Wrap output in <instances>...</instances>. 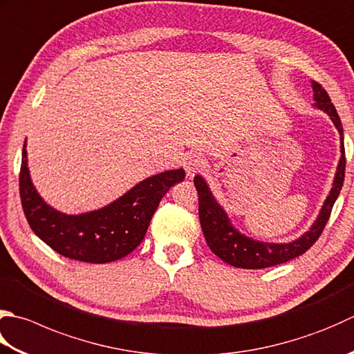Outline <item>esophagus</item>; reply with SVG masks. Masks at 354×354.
Returning <instances> with one entry per match:
<instances>
[{"label": "esophagus", "instance_id": "obj_1", "mask_svg": "<svg viewBox=\"0 0 354 354\" xmlns=\"http://www.w3.org/2000/svg\"><path fill=\"white\" fill-rule=\"evenodd\" d=\"M204 165H205V159L201 153H190L185 156L184 167H185V171L189 176H193L195 173L203 170Z\"/></svg>", "mask_w": 354, "mask_h": 354}]
</instances>
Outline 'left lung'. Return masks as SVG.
Wrapping results in <instances>:
<instances>
[{
    "label": "left lung",
    "instance_id": "8db88e82",
    "mask_svg": "<svg viewBox=\"0 0 354 354\" xmlns=\"http://www.w3.org/2000/svg\"><path fill=\"white\" fill-rule=\"evenodd\" d=\"M315 96V107L330 116L335 127L341 135V159H339L333 187H331L330 195L325 199L322 209L317 214L313 225L297 239L287 242V244H274V242H264L248 238L245 234L238 232L230 223V218L225 213L223 207L214 199L209 184L205 183L203 176H195V187L199 195V221L203 227V233L207 241V245L210 250L219 256L227 264L238 268H267L283 262L292 261L297 256L306 253L308 248L319 239L325 224L330 218L331 209L336 203V199L341 193L344 176H345V149H344V130L342 122L339 120V115L331 102L328 93L325 92L321 84L316 81H311Z\"/></svg>",
    "mask_w": 354,
    "mask_h": 354
}]
</instances>
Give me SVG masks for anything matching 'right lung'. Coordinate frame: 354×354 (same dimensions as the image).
I'll return each instance as SVG.
<instances>
[{"instance_id": "add662e5", "label": "right lung", "mask_w": 354, "mask_h": 354, "mask_svg": "<svg viewBox=\"0 0 354 354\" xmlns=\"http://www.w3.org/2000/svg\"><path fill=\"white\" fill-rule=\"evenodd\" d=\"M184 176L183 169L158 173L102 209L66 214L44 203L33 187L24 141L19 196L27 223L48 247L75 261L106 264L124 258L141 244L159 201Z\"/></svg>"}]
</instances>
